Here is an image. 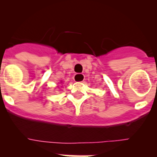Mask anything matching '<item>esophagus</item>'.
<instances>
[{
	"label": "esophagus",
	"instance_id": "esophagus-1",
	"mask_svg": "<svg viewBox=\"0 0 157 157\" xmlns=\"http://www.w3.org/2000/svg\"><path fill=\"white\" fill-rule=\"evenodd\" d=\"M84 78H85V76L83 75L82 74H75L74 76V81L78 82H82Z\"/></svg>",
	"mask_w": 157,
	"mask_h": 157
}]
</instances>
